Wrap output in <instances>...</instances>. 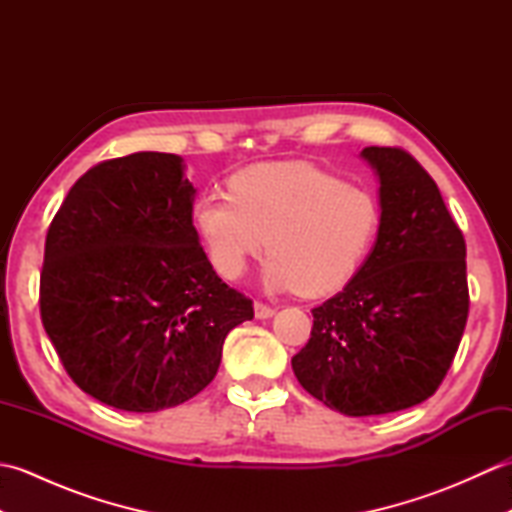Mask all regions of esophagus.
Returning <instances> with one entry per match:
<instances>
[{"label": "esophagus", "instance_id": "obj_1", "mask_svg": "<svg viewBox=\"0 0 512 512\" xmlns=\"http://www.w3.org/2000/svg\"><path fill=\"white\" fill-rule=\"evenodd\" d=\"M273 312H275L273 306H268V303H264V301H255V317L257 319L273 317Z\"/></svg>", "mask_w": 512, "mask_h": 512}]
</instances>
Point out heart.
I'll list each match as a JSON object with an SVG mask.
<instances>
[{"instance_id":"heart-1","label":"heart","mask_w":512,"mask_h":512,"mask_svg":"<svg viewBox=\"0 0 512 512\" xmlns=\"http://www.w3.org/2000/svg\"><path fill=\"white\" fill-rule=\"evenodd\" d=\"M191 220L224 279L244 277L268 246V288L323 297L350 284L372 253L380 204L332 171L277 162L235 173L231 191L200 193Z\"/></svg>"}]
</instances>
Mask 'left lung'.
Returning <instances> with one entry per match:
<instances>
[{"label": "left lung", "instance_id": "left-lung-1", "mask_svg": "<svg viewBox=\"0 0 512 512\" xmlns=\"http://www.w3.org/2000/svg\"><path fill=\"white\" fill-rule=\"evenodd\" d=\"M380 180L367 262L312 310L292 356L301 387L345 416L420 405L447 376L469 317L466 244L438 184L402 147H365Z\"/></svg>", "mask_w": 512, "mask_h": 512}]
</instances>
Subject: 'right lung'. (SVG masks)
Wrapping results in <instances>:
<instances>
[{
	"instance_id": "1",
	"label": "right lung",
	"mask_w": 512,
	"mask_h": 512,
	"mask_svg": "<svg viewBox=\"0 0 512 512\" xmlns=\"http://www.w3.org/2000/svg\"><path fill=\"white\" fill-rule=\"evenodd\" d=\"M182 158L103 160L46 235L41 323L85 394L123 411L182 405L211 383L253 301L217 277L191 220Z\"/></svg>"
}]
</instances>
